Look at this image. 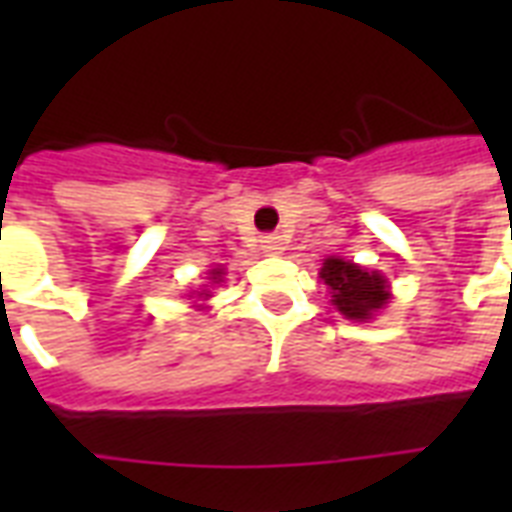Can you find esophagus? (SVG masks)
Masks as SVG:
<instances>
[{"instance_id": "34e87169", "label": "esophagus", "mask_w": 512, "mask_h": 512, "mask_svg": "<svg viewBox=\"0 0 512 512\" xmlns=\"http://www.w3.org/2000/svg\"><path fill=\"white\" fill-rule=\"evenodd\" d=\"M260 247H263L265 255H281L284 252V239H281L279 233H268L260 239Z\"/></svg>"}]
</instances>
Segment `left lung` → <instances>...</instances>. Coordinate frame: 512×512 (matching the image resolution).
<instances>
[{
	"label": "left lung",
	"instance_id": "1",
	"mask_svg": "<svg viewBox=\"0 0 512 512\" xmlns=\"http://www.w3.org/2000/svg\"><path fill=\"white\" fill-rule=\"evenodd\" d=\"M319 279L327 284L332 305L350 321H369L390 300L388 279L380 271H366L342 257H327Z\"/></svg>",
	"mask_w": 512,
	"mask_h": 512
}]
</instances>
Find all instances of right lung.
<instances>
[{"mask_svg": "<svg viewBox=\"0 0 512 512\" xmlns=\"http://www.w3.org/2000/svg\"><path fill=\"white\" fill-rule=\"evenodd\" d=\"M209 279L215 281V284H220V281H223V268H212V271H209ZM199 297H204V300H207V297H209L207 289H201Z\"/></svg>", "mask_w": 512, "mask_h": 512, "instance_id": "obj_1", "label": "right lung"}]
</instances>
